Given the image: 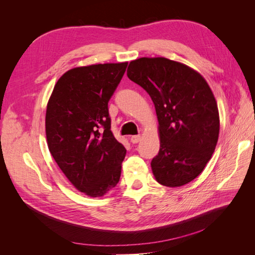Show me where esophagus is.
Instances as JSON below:
<instances>
[{
	"instance_id": "34e87169",
	"label": "esophagus",
	"mask_w": 255,
	"mask_h": 255,
	"mask_svg": "<svg viewBox=\"0 0 255 255\" xmlns=\"http://www.w3.org/2000/svg\"><path fill=\"white\" fill-rule=\"evenodd\" d=\"M139 141H140V135H134L130 137V142L138 143Z\"/></svg>"
}]
</instances>
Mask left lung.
Masks as SVG:
<instances>
[{
	"label": "left lung",
	"mask_w": 255,
	"mask_h": 255,
	"mask_svg": "<svg viewBox=\"0 0 255 255\" xmlns=\"http://www.w3.org/2000/svg\"><path fill=\"white\" fill-rule=\"evenodd\" d=\"M128 78L141 86L155 106L160 146L151 161L156 181L179 187L195 180L218 141L219 113L202 75L165 57L130 61Z\"/></svg>",
	"instance_id": "1"
}]
</instances>
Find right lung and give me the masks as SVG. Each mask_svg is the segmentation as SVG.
Segmentation results:
<instances>
[{"mask_svg": "<svg viewBox=\"0 0 255 255\" xmlns=\"http://www.w3.org/2000/svg\"><path fill=\"white\" fill-rule=\"evenodd\" d=\"M128 63L67 71L53 89L45 114L49 150L75 188L102 197L118 184L127 150L111 130L109 101Z\"/></svg>", "mask_w": 255, "mask_h": 255, "instance_id": "add662e5", "label": "right lung"}]
</instances>
